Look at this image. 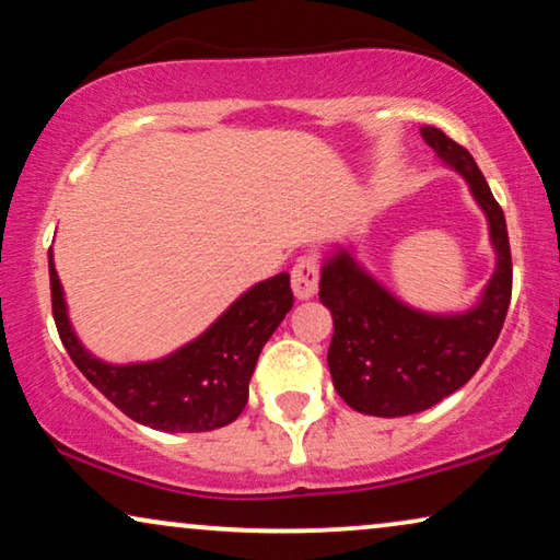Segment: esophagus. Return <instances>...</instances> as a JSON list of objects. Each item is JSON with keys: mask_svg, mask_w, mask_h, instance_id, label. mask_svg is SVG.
Returning a JSON list of instances; mask_svg holds the SVG:
<instances>
[{"mask_svg": "<svg viewBox=\"0 0 560 560\" xmlns=\"http://www.w3.org/2000/svg\"><path fill=\"white\" fill-rule=\"evenodd\" d=\"M317 284H319V266L312 256H304L294 264L292 268V289L296 300H312L317 294Z\"/></svg>", "mask_w": 560, "mask_h": 560, "instance_id": "34e87169", "label": "esophagus"}]
</instances>
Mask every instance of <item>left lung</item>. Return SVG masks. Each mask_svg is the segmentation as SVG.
<instances>
[{"label":"left lung","mask_w":560,"mask_h":560,"mask_svg":"<svg viewBox=\"0 0 560 560\" xmlns=\"http://www.w3.org/2000/svg\"><path fill=\"white\" fill-rule=\"evenodd\" d=\"M422 140L458 171L481 207L494 248V273L464 312H424L401 302L353 250L332 245L319 268V302L332 315L327 366L348 407L374 417L430 409L471 378L502 332L512 296V256L502 207L471 153L443 130L424 125Z\"/></svg>","instance_id":"1"}]
</instances>
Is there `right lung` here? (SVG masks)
<instances>
[{
    "label": "right lung",
    "mask_w": 560,
    "mask_h": 560,
    "mask_svg": "<svg viewBox=\"0 0 560 560\" xmlns=\"http://www.w3.org/2000/svg\"><path fill=\"white\" fill-rule=\"evenodd\" d=\"M48 268L56 327L71 361L130 420L163 432H207L237 420L260 350L294 304L289 273H276L243 292L199 338L174 353L107 363L86 350L73 330L54 250Z\"/></svg>",
    "instance_id": "obj_1"
}]
</instances>
